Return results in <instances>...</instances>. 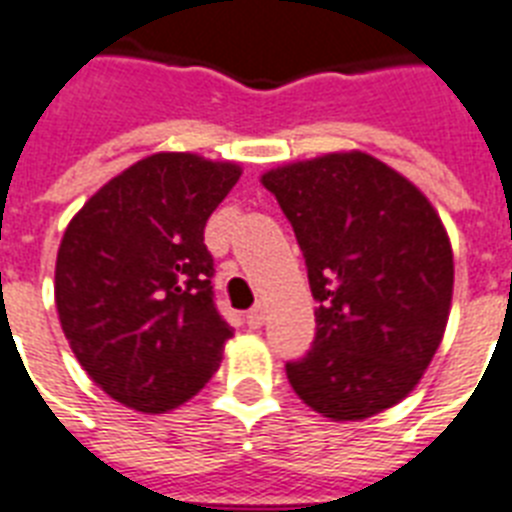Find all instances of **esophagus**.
Returning <instances> with one entry per match:
<instances>
[{
  "label": "esophagus",
  "instance_id": "esophagus-1",
  "mask_svg": "<svg viewBox=\"0 0 512 512\" xmlns=\"http://www.w3.org/2000/svg\"><path fill=\"white\" fill-rule=\"evenodd\" d=\"M264 319H266L264 303H256V306H253L251 311H248V316H246V322H248V327H251V329H259L261 324H264Z\"/></svg>",
  "mask_w": 512,
  "mask_h": 512
}]
</instances>
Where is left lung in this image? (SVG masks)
I'll use <instances>...</instances> for the list:
<instances>
[{"instance_id":"obj_1","label":"left lung","mask_w":512,"mask_h":512,"mask_svg":"<svg viewBox=\"0 0 512 512\" xmlns=\"http://www.w3.org/2000/svg\"><path fill=\"white\" fill-rule=\"evenodd\" d=\"M295 230L316 298L311 353L287 363L295 395L332 421H363L416 390L453 306V246L432 201L366 151L261 175Z\"/></svg>"}]
</instances>
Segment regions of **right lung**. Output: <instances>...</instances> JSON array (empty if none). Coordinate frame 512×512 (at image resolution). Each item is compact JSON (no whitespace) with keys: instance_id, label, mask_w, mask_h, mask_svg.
Segmentation results:
<instances>
[{"instance_id":"1","label":"right lung","mask_w":512,"mask_h":512,"mask_svg":"<svg viewBox=\"0 0 512 512\" xmlns=\"http://www.w3.org/2000/svg\"><path fill=\"white\" fill-rule=\"evenodd\" d=\"M240 175L238 162L156 151L101 185L62 235V332L88 377L133 411H172L222 363L232 329L211 298L204 227Z\"/></svg>"}]
</instances>
